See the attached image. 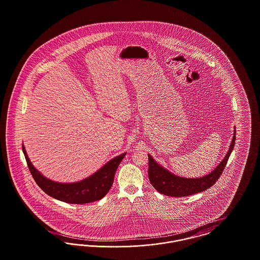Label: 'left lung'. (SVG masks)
<instances>
[{
  "label": "left lung",
  "mask_w": 260,
  "mask_h": 260,
  "mask_svg": "<svg viewBox=\"0 0 260 260\" xmlns=\"http://www.w3.org/2000/svg\"><path fill=\"white\" fill-rule=\"evenodd\" d=\"M236 128H234L233 138L230 144L229 150L227 151L222 161L211 172L204 176L197 178H187L175 175L167 169H165L160 164L153 159L148 154L149 158V180L153 187L159 191L161 194L172 197H185L193 194L203 192L213 185L227 164V161L231 155V152L235 146Z\"/></svg>",
  "instance_id": "obj_1"
}]
</instances>
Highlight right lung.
<instances>
[{
  "instance_id": "1",
  "label": "right lung",
  "mask_w": 260,
  "mask_h": 260,
  "mask_svg": "<svg viewBox=\"0 0 260 260\" xmlns=\"http://www.w3.org/2000/svg\"><path fill=\"white\" fill-rule=\"evenodd\" d=\"M30 173L40 188L52 198L68 204H87L103 198L110 190L115 173L126 153H123L107 161L98 172L87 178L71 183L53 181L38 171L30 161L24 145H22Z\"/></svg>"
}]
</instances>
